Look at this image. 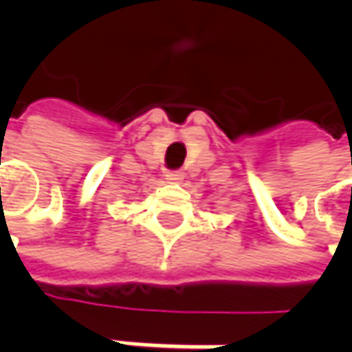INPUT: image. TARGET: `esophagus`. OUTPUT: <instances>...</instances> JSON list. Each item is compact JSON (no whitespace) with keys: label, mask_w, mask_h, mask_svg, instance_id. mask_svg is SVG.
Listing matches in <instances>:
<instances>
[{"label":"esophagus","mask_w":352,"mask_h":352,"mask_svg":"<svg viewBox=\"0 0 352 352\" xmlns=\"http://www.w3.org/2000/svg\"><path fill=\"white\" fill-rule=\"evenodd\" d=\"M164 176H166V180H168V182H182L184 180V172H180V170H170V172H166V174H164Z\"/></svg>","instance_id":"esophagus-1"}]
</instances>
